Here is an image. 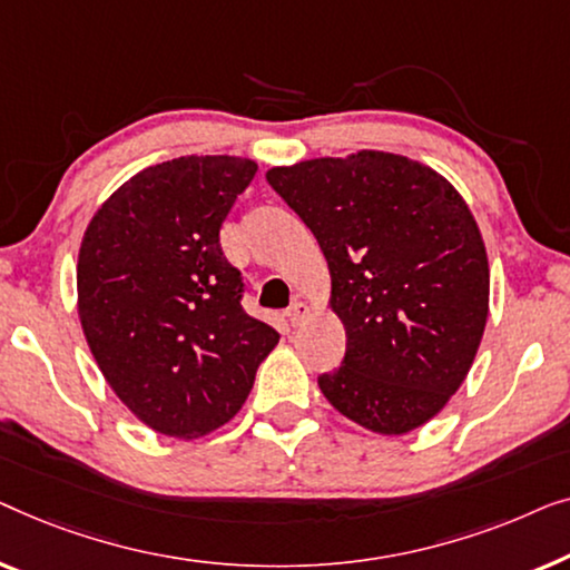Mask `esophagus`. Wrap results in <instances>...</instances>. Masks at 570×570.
Listing matches in <instances>:
<instances>
[{
    "label": "esophagus",
    "mask_w": 570,
    "mask_h": 570,
    "mask_svg": "<svg viewBox=\"0 0 570 570\" xmlns=\"http://www.w3.org/2000/svg\"><path fill=\"white\" fill-rule=\"evenodd\" d=\"M309 307H307V304H304V302H294L292 304V307H288V312H286V315H288V323H292L294 327H299L302 323H304V320H307L309 317Z\"/></svg>",
    "instance_id": "34e87169"
}]
</instances>
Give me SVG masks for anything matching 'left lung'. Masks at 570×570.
Instances as JSON below:
<instances>
[{
	"label": "left lung",
	"mask_w": 570,
	"mask_h": 570,
	"mask_svg": "<svg viewBox=\"0 0 570 570\" xmlns=\"http://www.w3.org/2000/svg\"><path fill=\"white\" fill-rule=\"evenodd\" d=\"M266 180L317 237L346 356L317 380L374 434L423 426L460 390L488 320V255L456 188L390 151L271 167Z\"/></svg>",
	"instance_id": "obj_1"
}]
</instances>
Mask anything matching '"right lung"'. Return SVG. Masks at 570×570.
I'll return each mask as SVG.
<instances>
[{
    "label": "right lung",
    "instance_id": "1",
    "mask_svg": "<svg viewBox=\"0 0 570 570\" xmlns=\"http://www.w3.org/2000/svg\"><path fill=\"white\" fill-rule=\"evenodd\" d=\"M247 157L188 155L126 180L87 224L77 309L110 390L157 434L198 439L237 415L278 333L243 309L222 222Z\"/></svg>",
    "mask_w": 570,
    "mask_h": 570
}]
</instances>
